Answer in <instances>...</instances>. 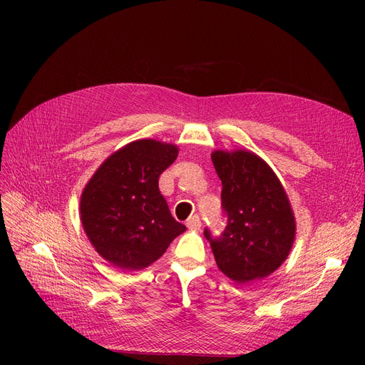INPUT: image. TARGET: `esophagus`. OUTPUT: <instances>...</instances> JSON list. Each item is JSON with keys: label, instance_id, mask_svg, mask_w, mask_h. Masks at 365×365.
<instances>
[{"label": "esophagus", "instance_id": "obj_1", "mask_svg": "<svg viewBox=\"0 0 365 365\" xmlns=\"http://www.w3.org/2000/svg\"><path fill=\"white\" fill-rule=\"evenodd\" d=\"M187 227H189L190 230H200L201 228V219L197 215H193L190 216L189 219H187Z\"/></svg>", "mask_w": 365, "mask_h": 365}]
</instances>
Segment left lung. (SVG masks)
<instances>
[{"instance_id":"1","label":"left lung","mask_w":365,"mask_h":365,"mask_svg":"<svg viewBox=\"0 0 365 365\" xmlns=\"http://www.w3.org/2000/svg\"><path fill=\"white\" fill-rule=\"evenodd\" d=\"M222 181V212L227 225L220 235L208 228L219 269L237 283L267 277L288 257L295 237V219L288 196L269 165L252 152L212 153Z\"/></svg>"}]
</instances>
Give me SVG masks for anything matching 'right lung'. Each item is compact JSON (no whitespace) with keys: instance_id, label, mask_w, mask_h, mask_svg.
Instances as JSON below:
<instances>
[{"instance_id":"right-lung-1","label":"right lung","mask_w":365,"mask_h":365,"mask_svg":"<svg viewBox=\"0 0 365 365\" xmlns=\"http://www.w3.org/2000/svg\"><path fill=\"white\" fill-rule=\"evenodd\" d=\"M176 157L173 145L138 140L113 153L86 184L81 200L83 230L114 267L146 268L185 231L158 189L160 175Z\"/></svg>"}]
</instances>
